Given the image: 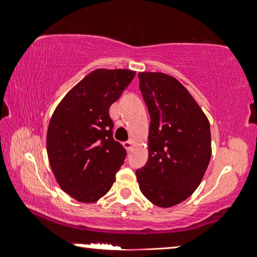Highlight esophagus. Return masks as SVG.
Here are the masks:
<instances>
[{"label":"esophagus","mask_w":257,"mask_h":257,"mask_svg":"<svg viewBox=\"0 0 257 257\" xmlns=\"http://www.w3.org/2000/svg\"><path fill=\"white\" fill-rule=\"evenodd\" d=\"M133 145H134V142L132 141V139H129V141H127V142H124V143H123V146H124V149L127 150V151H129L130 149H132Z\"/></svg>","instance_id":"esophagus-1"}]
</instances>
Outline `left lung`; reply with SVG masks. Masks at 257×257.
<instances>
[{
  "label": "left lung",
  "mask_w": 257,
  "mask_h": 257,
  "mask_svg": "<svg viewBox=\"0 0 257 257\" xmlns=\"http://www.w3.org/2000/svg\"><path fill=\"white\" fill-rule=\"evenodd\" d=\"M151 116L149 160L136 171L139 189L159 207L188 198L201 184L212 155L210 122L182 84L163 72H139Z\"/></svg>",
  "instance_id": "8db88e82"
}]
</instances>
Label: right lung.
I'll use <instances>...</instances> for the list:
<instances>
[{
    "label": "right lung",
    "mask_w": 257,
    "mask_h": 257,
    "mask_svg": "<svg viewBox=\"0 0 257 257\" xmlns=\"http://www.w3.org/2000/svg\"><path fill=\"white\" fill-rule=\"evenodd\" d=\"M136 72L96 69L56 106L46 135L52 171L61 189L81 203H95L111 189L127 152L112 136L108 108Z\"/></svg>",
    "instance_id": "right-lung-1"
}]
</instances>
